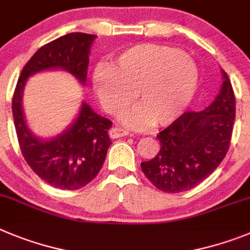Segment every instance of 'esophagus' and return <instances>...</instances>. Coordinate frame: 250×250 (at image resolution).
Returning a JSON list of instances; mask_svg holds the SVG:
<instances>
[{"label": "esophagus", "mask_w": 250, "mask_h": 250, "mask_svg": "<svg viewBox=\"0 0 250 250\" xmlns=\"http://www.w3.org/2000/svg\"><path fill=\"white\" fill-rule=\"evenodd\" d=\"M128 133H129V132L125 131V129H122V128L113 127L109 129V137L110 138L125 137V136H128Z\"/></svg>", "instance_id": "34e87169"}]
</instances>
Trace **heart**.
Returning <instances> with one entry per match:
<instances>
[{"instance_id":"heart-1","label":"heart","mask_w":250,"mask_h":250,"mask_svg":"<svg viewBox=\"0 0 250 250\" xmlns=\"http://www.w3.org/2000/svg\"><path fill=\"white\" fill-rule=\"evenodd\" d=\"M195 62L181 50L158 44H138L119 53L114 68L99 64L93 88L108 113L116 114L138 101L121 117L128 128L143 129L151 123L167 125L188 107L197 88Z\"/></svg>"}]
</instances>
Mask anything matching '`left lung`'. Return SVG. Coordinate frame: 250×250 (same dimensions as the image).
Segmentation results:
<instances>
[{
  "label": "left lung",
  "instance_id": "8db88e82",
  "mask_svg": "<svg viewBox=\"0 0 250 250\" xmlns=\"http://www.w3.org/2000/svg\"><path fill=\"white\" fill-rule=\"evenodd\" d=\"M219 94L201 112H186L157 136L160 152L142 162L147 179L165 192H181L210 176L229 149L235 121V97L221 69Z\"/></svg>",
  "mask_w": 250,
  "mask_h": 250
}]
</instances>
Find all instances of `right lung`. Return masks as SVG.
<instances>
[{
  "label": "right lung",
  "mask_w": 250,
  "mask_h": 250,
  "mask_svg": "<svg viewBox=\"0 0 250 250\" xmlns=\"http://www.w3.org/2000/svg\"><path fill=\"white\" fill-rule=\"evenodd\" d=\"M95 38L71 32L40 47L23 66L12 98L17 140L26 162L40 179L62 190L82 188L98 175L112 145L108 136L112 122L83 101L77 117L62 133L41 138L32 133L26 122L23 90L30 77L59 69L85 85L89 54Z\"/></svg>",
  "instance_id": "right-lung-1"
}]
</instances>
